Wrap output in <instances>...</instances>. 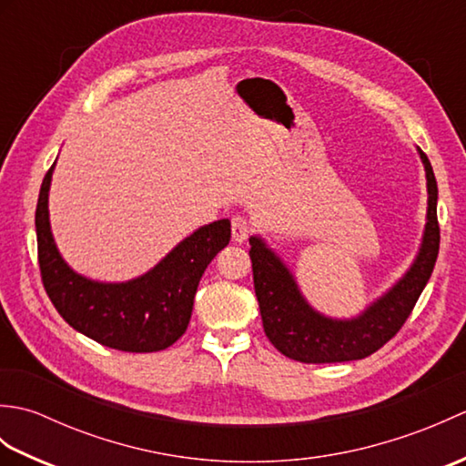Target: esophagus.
<instances>
[{
	"label": "esophagus",
	"instance_id": "1",
	"mask_svg": "<svg viewBox=\"0 0 466 466\" xmlns=\"http://www.w3.org/2000/svg\"><path fill=\"white\" fill-rule=\"evenodd\" d=\"M248 234H250V222L242 216H234L232 218V238H234V242L242 244L246 238H248Z\"/></svg>",
	"mask_w": 466,
	"mask_h": 466
}]
</instances>
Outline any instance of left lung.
Returning <instances> with one entry per match:
<instances>
[{
  "label": "left lung",
  "instance_id": "left-lung-1",
  "mask_svg": "<svg viewBox=\"0 0 466 466\" xmlns=\"http://www.w3.org/2000/svg\"><path fill=\"white\" fill-rule=\"evenodd\" d=\"M419 154L427 172L429 192L427 224L419 254L402 279L354 319H330L314 310L280 256L270 250L260 236H252L254 290L264 332L284 356L306 364L360 360L389 342L409 319L431 279L441 244L439 187L427 154L422 150Z\"/></svg>",
  "mask_w": 466,
  "mask_h": 466
}]
</instances>
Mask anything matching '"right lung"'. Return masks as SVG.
<instances>
[{"instance_id": "add662e5", "label": "right lung", "mask_w": 466, "mask_h": 466, "mask_svg": "<svg viewBox=\"0 0 466 466\" xmlns=\"http://www.w3.org/2000/svg\"><path fill=\"white\" fill-rule=\"evenodd\" d=\"M56 166V162H54ZM49 167L35 208L37 258L44 289L74 330L124 352H157L186 332L208 264L230 242V220L198 228L152 270L126 282H100L69 268L49 226Z\"/></svg>"}]
</instances>
